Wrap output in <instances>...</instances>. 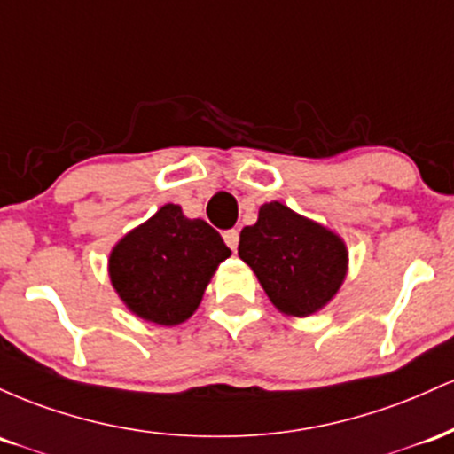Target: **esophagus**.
Instances as JSON below:
<instances>
[{"label": "esophagus", "mask_w": 454, "mask_h": 454, "mask_svg": "<svg viewBox=\"0 0 454 454\" xmlns=\"http://www.w3.org/2000/svg\"><path fill=\"white\" fill-rule=\"evenodd\" d=\"M223 238H225V244L231 251H236L238 248V242H240V231L238 229H229V231L223 233Z\"/></svg>", "instance_id": "esophagus-1"}]
</instances>
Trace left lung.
Masks as SVG:
<instances>
[{"mask_svg": "<svg viewBox=\"0 0 454 454\" xmlns=\"http://www.w3.org/2000/svg\"><path fill=\"white\" fill-rule=\"evenodd\" d=\"M238 254L270 302L289 317L322 310L348 277L349 253L343 238L281 201L259 207L257 223L240 231Z\"/></svg>", "mask_w": 454, "mask_h": 454, "instance_id": "obj_1", "label": "left lung"}]
</instances>
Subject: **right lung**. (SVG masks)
<instances>
[{
	"label": "right lung",
	"mask_w": 454,
	"mask_h": 454,
	"mask_svg": "<svg viewBox=\"0 0 454 454\" xmlns=\"http://www.w3.org/2000/svg\"><path fill=\"white\" fill-rule=\"evenodd\" d=\"M229 254L216 229L201 218H186L176 203H165L111 248L109 278L132 315L177 325L195 313Z\"/></svg>",
	"instance_id": "obj_1"
}]
</instances>
